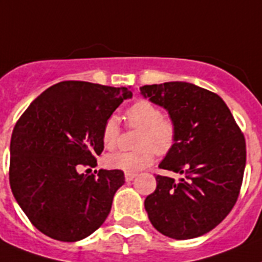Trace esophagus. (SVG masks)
Wrapping results in <instances>:
<instances>
[{
    "label": "esophagus",
    "mask_w": 262,
    "mask_h": 262,
    "mask_svg": "<svg viewBox=\"0 0 262 262\" xmlns=\"http://www.w3.org/2000/svg\"><path fill=\"white\" fill-rule=\"evenodd\" d=\"M136 176L137 174H135V173H125V180L126 181H132V180L136 179Z\"/></svg>",
    "instance_id": "1"
}]
</instances>
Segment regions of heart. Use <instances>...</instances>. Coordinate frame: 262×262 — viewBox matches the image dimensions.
Returning <instances> with one entry per match:
<instances>
[{
  "instance_id": "1",
  "label": "heart",
  "mask_w": 262,
  "mask_h": 262,
  "mask_svg": "<svg viewBox=\"0 0 262 262\" xmlns=\"http://www.w3.org/2000/svg\"><path fill=\"white\" fill-rule=\"evenodd\" d=\"M126 124L129 127L140 129L136 146L137 150L118 151L106 156L107 168L117 169L125 173H137L148 168L158 156L168 155L179 140V125L158 105L148 100H137L127 107ZM121 127L117 116H109L101 129V140L107 150L117 148Z\"/></svg>"
}]
</instances>
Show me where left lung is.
<instances>
[{
    "label": "left lung",
    "instance_id": "left-lung-1",
    "mask_svg": "<svg viewBox=\"0 0 262 262\" xmlns=\"http://www.w3.org/2000/svg\"><path fill=\"white\" fill-rule=\"evenodd\" d=\"M141 93L164 106L179 125V140L160 169L182 174L179 181L156 176L145 200L151 225L176 239L200 237L233 209L243 185L247 144L219 94L189 82L145 85Z\"/></svg>",
    "mask_w": 262,
    "mask_h": 262
}]
</instances>
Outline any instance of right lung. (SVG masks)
Returning <instances> with one entry per match:
<instances>
[{
  "mask_svg": "<svg viewBox=\"0 0 262 262\" xmlns=\"http://www.w3.org/2000/svg\"><path fill=\"white\" fill-rule=\"evenodd\" d=\"M127 88L62 81L46 89L18 118L10 140L9 182L18 205L41 233L73 243L100 228L124 185L122 170L100 169L101 129ZM90 170V169H89Z\"/></svg>",
  "mask_w": 262,
  "mask_h": 262,
  "instance_id": "add662e5",
  "label": "right lung"
}]
</instances>
